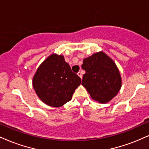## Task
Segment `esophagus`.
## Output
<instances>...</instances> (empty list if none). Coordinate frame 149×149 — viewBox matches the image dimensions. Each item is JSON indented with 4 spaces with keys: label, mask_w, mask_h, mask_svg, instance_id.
Here are the masks:
<instances>
[{
    "label": "esophagus",
    "mask_w": 149,
    "mask_h": 149,
    "mask_svg": "<svg viewBox=\"0 0 149 149\" xmlns=\"http://www.w3.org/2000/svg\"><path fill=\"white\" fill-rule=\"evenodd\" d=\"M77 74H78V76L79 77H80L81 79L82 78V74H81V72H78Z\"/></svg>",
    "instance_id": "obj_1"
}]
</instances>
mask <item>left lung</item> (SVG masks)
Here are the masks:
<instances>
[{
  "label": "left lung",
  "instance_id": "1",
  "mask_svg": "<svg viewBox=\"0 0 149 149\" xmlns=\"http://www.w3.org/2000/svg\"><path fill=\"white\" fill-rule=\"evenodd\" d=\"M81 84L93 100L101 104L111 101L118 93L122 86L119 70L105 53H95L84 59Z\"/></svg>",
  "mask_w": 149,
  "mask_h": 149
}]
</instances>
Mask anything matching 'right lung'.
Listing matches in <instances>:
<instances>
[{"label": "right lung", "mask_w": 149, "mask_h": 149, "mask_svg": "<svg viewBox=\"0 0 149 149\" xmlns=\"http://www.w3.org/2000/svg\"><path fill=\"white\" fill-rule=\"evenodd\" d=\"M81 79L72 72L63 56L53 54L38 67L33 78V87L42 102L60 107L71 100Z\"/></svg>", "instance_id": "add662e5"}]
</instances>
